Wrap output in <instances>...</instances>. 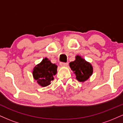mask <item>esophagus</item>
<instances>
[{
  "label": "esophagus",
  "mask_w": 123,
  "mask_h": 123,
  "mask_svg": "<svg viewBox=\"0 0 123 123\" xmlns=\"http://www.w3.org/2000/svg\"><path fill=\"white\" fill-rule=\"evenodd\" d=\"M60 66H67L68 65V63H66V62H60Z\"/></svg>",
  "instance_id": "obj_1"
}]
</instances>
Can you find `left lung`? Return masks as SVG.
<instances>
[{"instance_id": "left-lung-1", "label": "left lung", "mask_w": 123, "mask_h": 123, "mask_svg": "<svg viewBox=\"0 0 123 123\" xmlns=\"http://www.w3.org/2000/svg\"><path fill=\"white\" fill-rule=\"evenodd\" d=\"M69 66L80 82L87 80L92 74V65L79 55L76 56L75 61L69 63Z\"/></svg>"}]
</instances>
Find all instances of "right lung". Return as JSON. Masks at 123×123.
Wrapping results in <instances>:
<instances>
[{
    "instance_id": "1",
    "label": "right lung",
    "mask_w": 123,
    "mask_h": 123,
    "mask_svg": "<svg viewBox=\"0 0 123 123\" xmlns=\"http://www.w3.org/2000/svg\"><path fill=\"white\" fill-rule=\"evenodd\" d=\"M57 72V66L52 63L47 58H45L34 68L33 76L39 85L46 87L51 84V81L54 80V76L55 75Z\"/></svg>"
}]
</instances>
